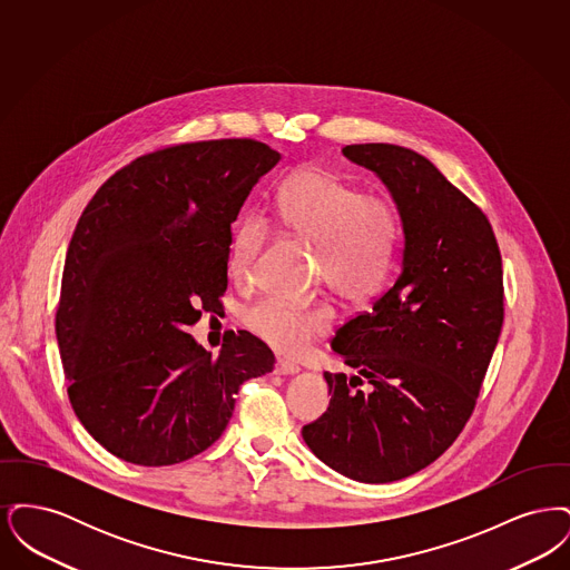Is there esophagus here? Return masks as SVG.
Listing matches in <instances>:
<instances>
[{"label": "esophagus", "mask_w": 570, "mask_h": 570, "mask_svg": "<svg viewBox=\"0 0 570 570\" xmlns=\"http://www.w3.org/2000/svg\"><path fill=\"white\" fill-rule=\"evenodd\" d=\"M275 374H279V376H295V374H298V365L293 363V361H286V358H277Z\"/></svg>", "instance_id": "obj_1"}]
</instances>
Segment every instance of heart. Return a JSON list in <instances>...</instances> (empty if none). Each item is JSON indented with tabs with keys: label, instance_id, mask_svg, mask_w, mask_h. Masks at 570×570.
<instances>
[{
	"label": "heart",
	"instance_id": "1",
	"mask_svg": "<svg viewBox=\"0 0 570 570\" xmlns=\"http://www.w3.org/2000/svg\"><path fill=\"white\" fill-rule=\"evenodd\" d=\"M279 224L301 242L316 245L321 273L348 303H365L386 284L402 239L397 207L379 194L323 168H301L277 191ZM269 237L261 216L247 214L233 230L228 269L239 282L249 277ZM245 325L279 353L297 354L335 321L328 303H293L265 297L245 312Z\"/></svg>",
	"mask_w": 570,
	"mask_h": 570
}]
</instances>
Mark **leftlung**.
Returning <instances> with one entry per match:
<instances>
[{"instance_id":"obj_1","label":"left lung","mask_w":570,"mask_h":570,"mask_svg":"<svg viewBox=\"0 0 570 570\" xmlns=\"http://www.w3.org/2000/svg\"><path fill=\"white\" fill-rule=\"evenodd\" d=\"M342 154L391 194L402 267L335 333L354 374L325 372L331 402L301 435L335 472L391 483L438 460L474 410L504 321L502 258L485 214L421 154L386 142Z\"/></svg>"}]
</instances>
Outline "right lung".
<instances>
[{"mask_svg": "<svg viewBox=\"0 0 570 570\" xmlns=\"http://www.w3.org/2000/svg\"><path fill=\"white\" fill-rule=\"evenodd\" d=\"M279 160L249 138L186 142L124 166L85 207L55 333L75 414L115 458L173 465L203 453L245 380L272 372L252 333L212 356L186 328L216 309L230 224Z\"/></svg>", "mask_w": 570, "mask_h": 570, "instance_id": "right-lung-1", "label": "right lung"}]
</instances>
